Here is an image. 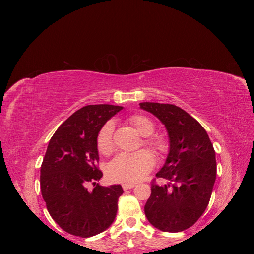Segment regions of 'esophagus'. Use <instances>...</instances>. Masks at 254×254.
<instances>
[{
	"label": "esophagus",
	"mask_w": 254,
	"mask_h": 254,
	"mask_svg": "<svg viewBox=\"0 0 254 254\" xmlns=\"http://www.w3.org/2000/svg\"><path fill=\"white\" fill-rule=\"evenodd\" d=\"M135 187L134 183H124L123 184V189H124V190H131Z\"/></svg>",
	"instance_id": "1"
}]
</instances>
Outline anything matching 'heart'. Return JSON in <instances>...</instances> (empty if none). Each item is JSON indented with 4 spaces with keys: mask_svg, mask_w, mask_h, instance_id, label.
<instances>
[{
    "mask_svg": "<svg viewBox=\"0 0 254 254\" xmlns=\"http://www.w3.org/2000/svg\"><path fill=\"white\" fill-rule=\"evenodd\" d=\"M130 123L144 136H148L155 131V124L147 117L135 114L130 118ZM113 122L109 121L99 130L97 135V148L104 155H109L113 149ZM147 143L157 151L163 152L166 149L165 143L160 139H150ZM155 165V158L148 150L136 152H122L115 157L108 166L109 179L115 182L134 183L142 180Z\"/></svg>",
    "mask_w": 254,
    "mask_h": 254,
    "instance_id": "b5f03b06",
    "label": "heart"
}]
</instances>
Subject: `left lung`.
<instances>
[{"label": "left lung", "mask_w": 254, "mask_h": 254, "mask_svg": "<svg viewBox=\"0 0 254 254\" xmlns=\"http://www.w3.org/2000/svg\"><path fill=\"white\" fill-rule=\"evenodd\" d=\"M165 126L170 150L156 174L164 186L151 184L144 206L150 224L164 232H180L193 226L209 204L216 179L215 151L204 128L190 115L171 104L141 103Z\"/></svg>", "instance_id": "1"}]
</instances>
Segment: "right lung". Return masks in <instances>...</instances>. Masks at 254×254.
Returning a JSON list of instances; mask_svg holds the SVG:
<instances>
[{
	"label": "right lung",
	"mask_w": 254,
	"mask_h": 254,
	"mask_svg": "<svg viewBox=\"0 0 254 254\" xmlns=\"http://www.w3.org/2000/svg\"><path fill=\"white\" fill-rule=\"evenodd\" d=\"M123 109L113 105H89L64 121L50 140L40 171L41 194L52 218L65 232L91 237L108 229L123 194L120 184L99 186V130ZM94 184L89 189V183Z\"/></svg>",
	"instance_id": "add662e5"
}]
</instances>
